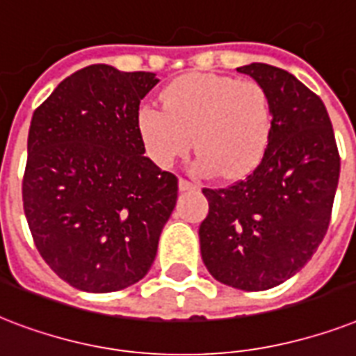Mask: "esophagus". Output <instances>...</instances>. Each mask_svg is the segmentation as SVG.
<instances>
[{"instance_id":"1","label":"esophagus","mask_w":356,"mask_h":356,"mask_svg":"<svg viewBox=\"0 0 356 356\" xmlns=\"http://www.w3.org/2000/svg\"><path fill=\"white\" fill-rule=\"evenodd\" d=\"M178 187H180V191H191V189H198L197 184H193V181L186 180V178H180V180H178Z\"/></svg>"}]
</instances>
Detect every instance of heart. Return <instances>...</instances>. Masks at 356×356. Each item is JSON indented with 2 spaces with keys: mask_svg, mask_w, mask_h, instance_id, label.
Here are the masks:
<instances>
[{
  "mask_svg": "<svg viewBox=\"0 0 356 356\" xmlns=\"http://www.w3.org/2000/svg\"><path fill=\"white\" fill-rule=\"evenodd\" d=\"M271 124L260 83L216 74L176 79L165 89L163 109L143 106L137 115L140 140L158 167H172L193 145L195 169L225 178L247 175L260 163Z\"/></svg>",
  "mask_w": 356,
  "mask_h": 356,
  "instance_id": "heart-1",
  "label": "heart"
}]
</instances>
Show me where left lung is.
Returning a JSON list of instances; mask_svg holds the SVG:
<instances>
[{
	"label": "left lung",
	"instance_id": "obj_1",
	"mask_svg": "<svg viewBox=\"0 0 356 356\" xmlns=\"http://www.w3.org/2000/svg\"><path fill=\"white\" fill-rule=\"evenodd\" d=\"M271 106V135L245 180L208 189L198 228L204 266L219 282L245 291L275 288L305 267L330 222L340 156L318 95L277 66H239Z\"/></svg>",
	"mask_w": 356,
	"mask_h": 356
}]
</instances>
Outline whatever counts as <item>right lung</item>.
Segmentation results:
<instances>
[{
	"mask_svg": "<svg viewBox=\"0 0 356 356\" xmlns=\"http://www.w3.org/2000/svg\"><path fill=\"white\" fill-rule=\"evenodd\" d=\"M152 72L85 66L33 113L22 198L44 261L83 291L139 282L154 264L178 178L145 158L139 104Z\"/></svg>",
	"mask_w": 356,
	"mask_h": 356,
	"instance_id": "obj_1",
	"label": "right lung"
}]
</instances>
